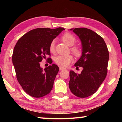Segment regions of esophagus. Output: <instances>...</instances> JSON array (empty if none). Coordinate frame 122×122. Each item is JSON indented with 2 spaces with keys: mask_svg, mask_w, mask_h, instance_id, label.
I'll return each mask as SVG.
<instances>
[{
  "mask_svg": "<svg viewBox=\"0 0 122 122\" xmlns=\"http://www.w3.org/2000/svg\"><path fill=\"white\" fill-rule=\"evenodd\" d=\"M59 69H60V71H62V70H65V69H66V68H64V67H59Z\"/></svg>",
  "mask_w": 122,
  "mask_h": 122,
  "instance_id": "obj_1",
  "label": "esophagus"
}]
</instances>
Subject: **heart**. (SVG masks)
<instances>
[{"label":"heart","mask_w":122,"mask_h":122,"mask_svg":"<svg viewBox=\"0 0 122 122\" xmlns=\"http://www.w3.org/2000/svg\"><path fill=\"white\" fill-rule=\"evenodd\" d=\"M62 40L68 46H71V51L76 56H78L81 55V49L78 46H73L76 42V38L73 34L69 33H66L64 34L61 37ZM55 40H53L49 45V51L51 53H54L55 52ZM73 60V57L71 55H59L55 56L54 59V61L57 65L61 67H67Z\"/></svg>","instance_id":"1"}]
</instances>
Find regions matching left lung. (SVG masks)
<instances>
[{"label": "left lung", "mask_w": 122, "mask_h": 122, "mask_svg": "<svg viewBox=\"0 0 122 122\" xmlns=\"http://www.w3.org/2000/svg\"><path fill=\"white\" fill-rule=\"evenodd\" d=\"M82 42V54L75 64L81 67V74L70 71V90L74 95L85 98L97 92L108 72L109 51L102 37L86 28H71Z\"/></svg>", "instance_id": "left-lung-1"}]
</instances>
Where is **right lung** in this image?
<instances>
[{
    "mask_svg": "<svg viewBox=\"0 0 122 122\" xmlns=\"http://www.w3.org/2000/svg\"><path fill=\"white\" fill-rule=\"evenodd\" d=\"M65 28H38L24 34L14 48L12 62L16 78L27 94L39 98L48 94L59 68L52 64L43 70L40 62L51 55L49 45ZM48 63L53 62L50 57Z\"/></svg>",
    "mask_w": 122,
    "mask_h": 122,
    "instance_id": "obj_1",
    "label": "right lung"
}]
</instances>
